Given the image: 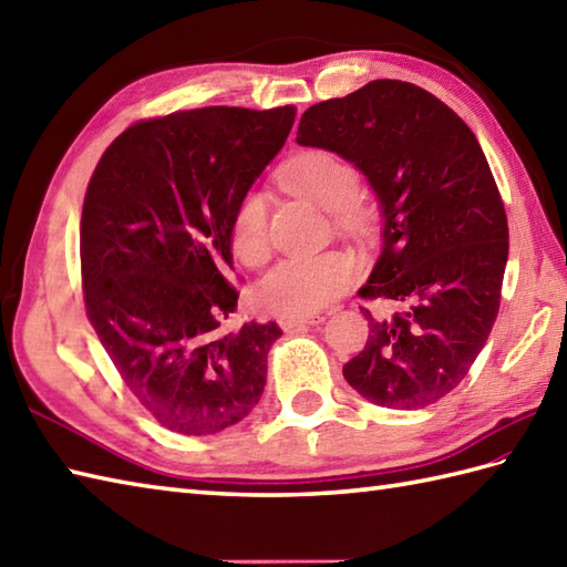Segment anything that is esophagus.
I'll return each mask as SVG.
<instances>
[{
    "mask_svg": "<svg viewBox=\"0 0 567 567\" xmlns=\"http://www.w3.org/2000/svg\"><path fill=\"white\" fill-rule=\"evenodd\" d=\"M327 317L321 315H307V317H287V319H280V327L285 331L290 329H299V327H311V323H321Z\"/></svg>",
    "mask_w": 567,
    "mask_h": 567,
    "instance_id": "1",
    "label": "esophagus"
}]
</instances>
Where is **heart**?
Returning <instances> with one entry per match:
<instances>
[{
    "label": "heart",
    "mask_w": 567,
    "mask_h": 567,
    "mask_svg": "<svg viewBox=\"0 0 567 567\" xmlns=\"http://www.w3.org/2000/svg\"><path fill=\"white\" fill-rule=\"evenodd\" d=\"M277 183L299 197L331 209L333 224L346 234H365L370 212L360 202V173L343 155L327 148L297 153L277 171ZM228 244L234 256L258 268L270 256L268 204L260 192H246L228 221ZM353 260L341 250H323L317 256L285 258L262 275L258 282V307L275 317H307L329 307L353 280Z\"/></svg>",
    "instance_id": "b5f03b06"
}]
</instances>
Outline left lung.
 <instances>
[{"instance_id": "8db88e82", "label": "left lung", "mask_w": 567, "mask_h": 567, "mask_svg": "<svg viewBox=\"0 0 567 567\" xmlns=\"http://www.w3.org/2000/svg\"><path fill=\"white\" fill-rule=\"evenodd\" d=\"M299 146L355 163L378 192L384 248L358 292L368 343L343 378L372 404L424 409L453 392L495 327L509 226L473 131L402 80H372L302 114Z\"/></svg>"}]
</instances>
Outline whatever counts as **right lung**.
<instances>
[{
	"label": "right lung",
	"instance_id": "1",
	"mask_svg": "<svg viewBox=\"0 0 567 567\" xmlns=\"http://www.w3.org/2000/svg\"><path fill=\"white\" fill-rule=\"evenodd\" d=\"M295 116L287 104L141 118L102 153L84 192V311L131 394L175 433H219L262 394L282 331L226 327L238 302L228 221Z\"/></svg>",
	"mask_w": 567,
	"mask_h": 567
}]
</instances>
